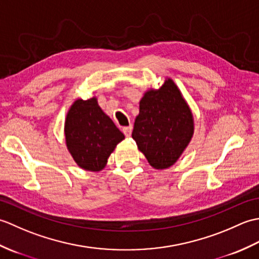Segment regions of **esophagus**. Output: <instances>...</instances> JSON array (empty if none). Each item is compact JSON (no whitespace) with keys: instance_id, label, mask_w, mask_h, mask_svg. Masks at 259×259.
<instances>
[{"instance_id":"obj_1","label":"esophagus","mask_w":259,"mask_h":259,"mask_svg":"<svg viewBox=\"0 0 259 259\" xmlns=\"http://www.w3.org/2000/svg\"><path fill=\"white\" fill-rule=\"evenodd\" d=\"M122 131L125 137H130L131 133H133V125H129V126H124L122 128Z\"/></svg>"}]
</instances>
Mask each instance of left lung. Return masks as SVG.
<instances>
[{"instance_id":"1","label":"left lung","mask_w":259,"mask_h":259,"mask_svg":"<svg viewBox=\"0 0 259 259\" xmlns=\"http://www.w3.org/2000/svg\"><path fill=\"white\" fill-rule=\"evenodd\" d=\"M194 130V115L172 79L166 78L159 89L145 92L133 138L151 167H171L189 145Z\"/></svg>"}]
</instances>
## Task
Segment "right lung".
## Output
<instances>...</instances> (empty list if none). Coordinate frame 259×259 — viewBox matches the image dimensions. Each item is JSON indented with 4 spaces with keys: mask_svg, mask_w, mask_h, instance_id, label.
<instances>
[{
    "mask_svg": "<svg viewBox=\"0 0 259 259\" xmlns=\"http://www.w3.org/2000/svg\"><path fill=\"white\" fill-rule=\"evenodd\" d=\"M65 144L73 160L87 171H101L124 135L102 111L98 99H76L64 121Z\"/></svg>",
    "mask_w": 259,
    "mask_h": 259,
    "instance_id": "right-lung-1",
    "label": "right lung"
}]
</instances>
